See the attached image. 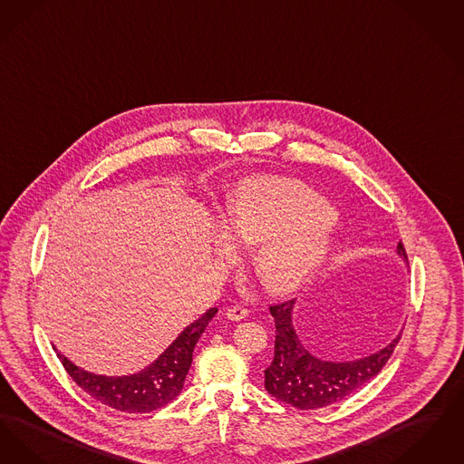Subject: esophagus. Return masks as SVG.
I'll return each instance as SVG.
<instances>
[{
  "label": "esophagus",
  "mask_w": 464,
  "mask_h": 464,
  "mask_svg": "<svg viewBox=\"0 0 464 464\" xmlns=\"http://www.w3.org/2000/svg\"><path fill=\"white\" fill-rule=\"evenodd\" d=\"M247 314H249V312H247L244 306H239V304L227 308V317H228L230 321H242V319L247 317Z\"/></svg>",
  "instance_id": "34e87169"
}]
</instances>
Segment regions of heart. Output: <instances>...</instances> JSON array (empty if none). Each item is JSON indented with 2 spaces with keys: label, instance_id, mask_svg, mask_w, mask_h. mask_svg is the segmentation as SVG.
<instances>
[{
  "label": "heart",
  "instance_id": "1",
  "mask_svg": "<svg viewBox=\"0 0 464 464\" xmlns=\"http://www.w3.org/2000/svg\"><path fill=\"white\" fill-rule=\"evenodd\" d=\"M227 237L217 244L232 256V242L256 246L253 266L274 295L300 289L329 256L334 209L300 181L244 180L232 190L220 213Z\"/></svg>",
  "mask_w": 464,
  "mask_h": 464
}]
</instances>
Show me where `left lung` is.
Masks as SVG:
<instances>
[{"mask_svg":"<svg viewBox=\"0 0 464 464\" xmlns=\"http://www.w3.org/2000/svg\"><path fill=\"white\" fill-rule=\"evenodd\" d=\"M397 253L407 260L402 242ZM295 300L270 306L276 323L274 361L265 369V388L281 402L302 411L321 409L340 402L372 380L392 357L401 334L376 353L367 357L333 362L310 353L293 325Z\"/></svg>","mask_w":464,"mask_h":464,"instance_id":"left-lung-1","label":"left lung"}]
</instances>
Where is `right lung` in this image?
<instances>
[{
  "instance_id": "1",
  "label": "right lung",
  "mask_w": 464,
  "mask_h": 464,
  "mask_svg": "<svg viewBox=\"0 0 464 464\" xmlns=\"http://www.w3.org/2000/svg\"><path fill=\"white\" fill-rule=\"evenodd\" d=\"M217 312L218 308L206 310L198 321L188 324L181 331L177 340L154 362L128 376H102L88 372L71 362L57 348L55 352L74 383L95 401L130 414L152 412L180 395L192 363L194 346Z\"/></svg>"
}]
</instances>
